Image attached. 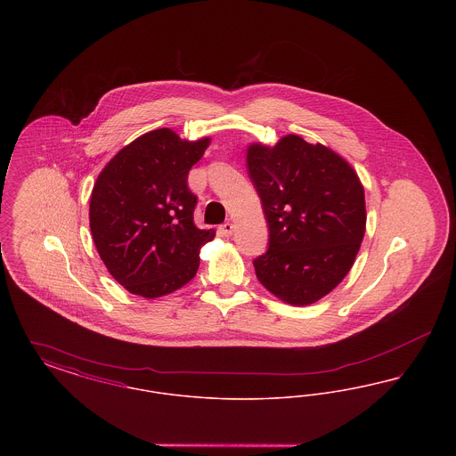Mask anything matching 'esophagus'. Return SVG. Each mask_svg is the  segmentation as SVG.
Wrapping results in <instances>:
<instances>
[{"label":"esophagus","instance_id":"esophagus-1","mask_svg":"<svg viewBox=\"0 0 456 456\" xmlns=\"http://www.w3.org/2000/svg\"><path fill=\"white\" fill-rule=\"evenodd\" d=\"M220 232L224 234V236H232V232H234V224L232 222H225V224H222L220 225Z\"/></svg>","mask_w":456,"mask_h":456}]
</instances>
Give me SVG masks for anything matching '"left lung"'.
<instances>
[{
  "label": "left lung",
  "mask_w": 456,
  "mask_h": 456,
  "mask_svg": "<svg viewBox=\"0 0 456 456\" xmlns=\"http://www.w3.org/2000/svg\"><path fill=\"white\" fill-rule=\"evenodd\" d=\"M248 173L268 224V249L253 261L265 289L294 305L320 301L346 279L366 232L364 188L338 153L287 134L253 143Z\"/></svg>",
  "instance_id": "8db88e82"
}]
</instances>
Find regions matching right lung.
Returning a JSON list of instances; mask_svg holds the SVG:
<instances>
[{
    "instance_id": "right-lung-1",
    "label": "right lung",
    "mask_w": 456,
    "mask_h": 456,
    "mask_svg": "<svg viewBox=\"0 0 456 456\" xmlns=\"http://www.w3.org/2000/svg\"><path fill=\"white\" fill-rule=\"evenodd\" d=\"M210 138L149 131L116 153L90 196V231L109 273L131 294L155 299L196 275L200 249L216 238L193 222L188 173Z\"/></svg>"
}]
</instances>
